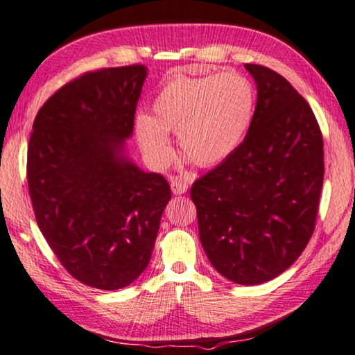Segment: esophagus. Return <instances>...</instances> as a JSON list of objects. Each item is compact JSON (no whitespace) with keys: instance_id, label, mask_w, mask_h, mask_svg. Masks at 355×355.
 I'll return each mask as SVG.
<instances>
[{"instance_id":"esophagus-1","label":"esophagus","mask_w":355,"mask_h":355,"mask_svg":"<svg viewBox=\"0 0 355 355\" xmlns=\"http://www.w3.org/2000/svg\"><path fill=\"white\" fill-rule=\"evenodd\" d=\"M189 190V184L181 178H171V191L174 195H184Z\"/></svg>"}]
</instances>
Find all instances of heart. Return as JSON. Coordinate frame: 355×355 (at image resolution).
<instances>
[{"instance_id": "1", "label": "heart", "mask_w": 355, "mask_h": 355, "mask_svg": "<svg viewBox=\"0 0 355 355\" xmlns=\"http://www.w3.org/2000/svg\"><path fill=\"white\" fill-rule=\"evenodd\" d=\"M257 92L252 81L236 72L206 77H176L159 91L153 116H135V137L157 170L170 164L176 133L185 159L212 166L241 146L252 127Z\"/></svg>"}]
</instances>
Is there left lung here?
I'll list each match as a JSON object with an SVG mask.
<instances>
[{
	"mask_svg": "<svg viewBox=\"0 0 355 355\" xmlns=\"http://www.w3.org/2000/svg\"><path fill=\"white\" fill-rule=\"evenodd\" d=\"M258 101L245 139L191 185L200 241L220 275L269 282L300 257L315 230L324 179L322 135L286 78L245 64Z\"/></svg>",
	"mask_w": 355,
	"mask_h": 355,
	"instance_id": "left-lung-1",
	"label": "left lung"
}]
</instances>
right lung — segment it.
<instances>
[{
    "mask_svg": "<svg viewBox=\"0 0 355 355\" xmlns=\"http://www.w3.org/2000/svg\"><path fill=\"white\" fill-rule=\"evenodd\" d=\"M146 77L137 64L64 85L39 110L28 144L39 230L69 274L105 291L143 274L171 200L165 178L127 153Z\"/></svg>",
    "mask_w": 355,
    "mask_h": 355,
    "instance_id": "add662e5",
    "label": "right lung"
}]
</instances>
